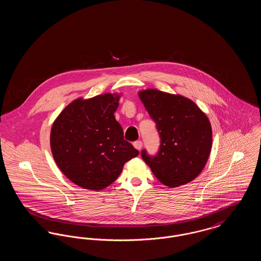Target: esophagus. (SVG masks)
<instances>
[{
  "label": "esophagus",
  "mask_w": 261,
  "mask_h": 261,
  "mask_svg": "<svg viewBox=\"0 0 261 261\" xmlns=\"http://www.w3.org/2000/svg\"><path fill=\"white\" fill-rule=\"evenodd\" d=\"M133 146L135 147V149L140 150V149H142V147H143V143L141 141H136V142L133 143Z\"/></svg>",
  "instance_id": "34e87169"
}]
</instances>
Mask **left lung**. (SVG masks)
<instances>
[{
  "label": "left lung",
  "mask_w": 261,
  "mask_h": 261,
  "mask_svg": "<svg viewBox=\"0 0 261 261\" xmlns=\"http://www.w3.org/2000/svg\"><path fill=\"white\" fill-rule=\"evenodd\" d=\"M139 97L156 124L161 146L155 155L146 149L142 159L162 184L170 188L193 181L208 160L212 144L207 116L191 99L155 89Z\"/></svg>",
  "instance_id": "1"
}]
</instances>
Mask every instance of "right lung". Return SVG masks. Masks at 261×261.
Returning <instances> with one entry per match:
<instances>
[{
  "instance_id": "1",
  "label": "right lung",
  "mask_w": 261,
  "mask_h": 261,
  "mask_svg": "<svg viewBox=\"0 0 261 261\" xmlns=\"http://www.w3.org/2000/svg\"><path fill=\"white\" fill-rule=\"evenodd\" d=\"M119 95L103 94L92 99H77L55 120L50 130L54 160L71 182L99 191L113 183L125 162L139 150L125 141L116 121Z\"/></svg>"
}]
</instances>
